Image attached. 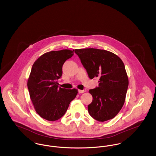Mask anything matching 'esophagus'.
<instances>
[{
  "label": "esophagus",
  "instance_id": "esophagus-1",
  "mask_svg": "<svg viewBox=\"0 0 156 156\" xmlns=\"http://www.w3.org/2000/svg\"><path fill=\"white\" fill-rule=\"evenodd\" d=\"M86 90H85V89H83V90H81V89H79L78 90V93H80V94H81V93H83V92H85Z\"/></svg>",
  "mask_w": 156,
  "mask_h": 156
}]
</instances>
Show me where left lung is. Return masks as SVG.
<instances>
[{
  "mask_svg": "<svg viewBox=\"0 0 156 156\" xmlns=\"http://www.w3.org/2000/svg\"><path fill=\"white\" fill-rule=\"evenodd\" d=\"M90 79L98 77L99 85L90 89L93 100L88 106L89 115L99 122L113 119L125 103L129 80L125 65L112 52L96 48L76 49Z\"/></svg>",
  "mask_w": 156,
  "mask_h": 156,
  "instance_id": "8db88e82",
  "label": "left lung"
}]
</instances>
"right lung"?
Segmentation results:
<instances>
[{
  "mask_svg": "<svg viewBox=\"0 0 156 156\" xmlns=\"http://www.w3.org/2000/svg\"><path fill=\"white\" fill-rule=\"evenodd\" d=\"M74 53L69 50L47 52L32 66L27 87L34 109L43 119H60L78 94L77 89L59 88L57 81L62 74L63 64Z\"/></svg>",
  "mask_w": 156,
  "mask_h": 156,
  "instance_id": "1",
  "label": "right lung"
}]
</instances>
